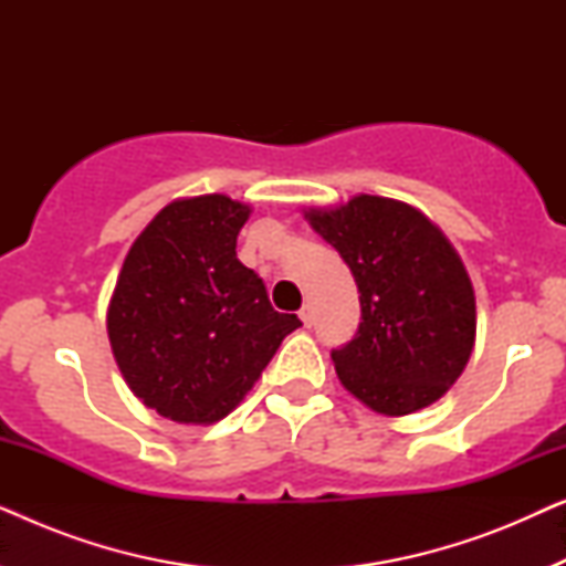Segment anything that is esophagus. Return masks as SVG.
I'll return each mask as SVG.
<instances>
[{
    "instance_id": "1",
    "label": "esophagus",
    "mask_w": 566,
    "mask_h": 566,
    "mask_svg": "<svg viewBox=\"0 0 566 566\" xmlns=\"http://www.w3.org/2000/svg\"><path fill=\"white\" fill-rule=\"evenodd\" d=\"M298 316H301V322H304V327H312V322H314V312H312V306H304L298 312Z\"/></svg>"
}]
</instances>
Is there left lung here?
Instances as JSON below:
<instances>
[{"instance_id":"1","label":"left lung","mask_w":566,"mask_h":566,"mask_svg":"<svg viewBox=\"0 0 566 566\" xmlns=\"http://www.w3.org/2000/svg\"><path fill=\"white\" fill-rule=\"evenodd\" d=\"M306 219L347 262L360 324L332 350L345 389L381 415H409L443 397L467 368L476 301L467 268L417 208L358 196Z\"/></svg>"}]
</instances>
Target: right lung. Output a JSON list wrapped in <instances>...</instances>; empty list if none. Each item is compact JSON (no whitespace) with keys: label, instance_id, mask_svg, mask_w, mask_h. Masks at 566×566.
<instances>
[{"label":"right lung","instance_id":"add662e5","mask_svg":"<svg viewBox=\"0 0 566 566\" xmlns=\"http://www.w3.org/2000/svg\"><path fill=\"white\" fill-rule=\"evenodd\" d=\"M250 206L227 196L175 200L126 254L107 308L123 378L175 422L227 417L252 389L296 314L270 304L262 277L237 258Z\"/></svg>","mask_w":566,"mask_h":566}]
</instances>
